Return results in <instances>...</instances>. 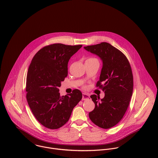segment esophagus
Instances as JSON below:
<instances>
[{"label":"esophagus","instance_id":"1","mask_svg":"<svg viewBox=\"0 0 158 158\" xmlns=\"http://www.w3.org/2000/svg\"><path fill=\"white\" fill-rule=\"evenodd\" d=\"M89 99H90L89 95H88V94H86V93H83V98H82L83 100H89Z\"/></svg>","mask_w":158,"mask_h":158}]
</instances>
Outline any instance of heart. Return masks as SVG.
<instances>
[{
	"mask_svg": "<svg viewBox=\"0 0 158 158\" xmlns=\"http://www.w3.org/2000/svg\"><path fill=\"white\" fill-rule=\"evenodd\" d=\"M89 59H92V58H89Z\"/></svg>",
	"mask_w": 158,
	"mask_h": 158,
	"instance_id": "b5f03b06",
	"label": "heart"
}]
</instances>
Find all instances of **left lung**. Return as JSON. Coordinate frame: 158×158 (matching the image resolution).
Returning <instances> with one entry per match:
<instances>
[{
    "label": "left lung",
    "mask_w": 158,
    "mask_h": 158,
    "mask_svg": "<svg viewBox=\"0 0 158 158\" xmlns=\"http://www.w3.org/2000/svg\"><path fill=\"white\" fill-rule=\"evenodd\" d=\"M84 48L97 55L103 63L97 87L102 89L105 97L100 100L96 95H90L95 108L89 117L98 127L108 129L121 120L130 104L133 90L131 68L125 55L108 43Z\"/></svg>",
    "instance_id": "obj_1"
}]
</instances>
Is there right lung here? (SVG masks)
Listing matches in <instances>:
<instances>
[{
  "mask_svg": "<svg viewBox=\"0 0 158 158\" xmlns=\"http://www.w3.org/2000/svg\"><path fill=\"white\" fill-rule=\"evenodd\" d=\"M81 47L59 43L45 46L30 64L26 81L27 102L35 118L47 128L58 129L66 123L82 98L78 89L64 96L59 92L68 76V62Z\"/></svg>",
  "mask_w": 158,
  "mask_h": 158,
  "instance_id": "add662e5",
  "label": "right lung"
}]
</instances>
